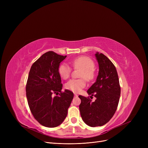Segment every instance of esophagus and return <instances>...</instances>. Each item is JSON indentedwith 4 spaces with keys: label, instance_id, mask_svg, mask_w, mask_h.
<instances>
[{
    "label": "esophagus",
    "instance_id": "34e87169",
    "mask_svg": "<svg viewBox=\"0 0 148 148\" xmlns=\"http://www.w3.org/2000/svg\"><path fill=\"white\" fill-rule=\"evenodd\" d=\"M74 96L75 97H78V95H77L76 94H74Z\"/></svg>",
    "mask_w": 148,
    "mask_h": 148
}]
</instances>
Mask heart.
<instances>
[{
  "label": "heart",
  "instance_id": "obj_1",
  "mask_svg": "<svg viewBox=\"0 0 148 148\" xmlns=\"http://www.w3.org/2000/svg\"><path fill=\"white\" fill-rule=\"evenodd\" d=\"M72 66L76 69H81L79 77L82 79H72L68 81L65 88L74 93H79L86 86V80L92 81L95 77V63L90 58L87 56L78 57L71 61ZM60 76L62 79H66L71 74V69L66 64H62L58 69Z\"/></svg>",
  "mask_w": 148,
  "mask_h": 148
}]
</instances>
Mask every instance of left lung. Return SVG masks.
Returning <instances> with one entry per match:
<instances>
[{"label": "left lung", "instance_id": "obj_1", "mask_svg": "<svg viewBox=\"0 0 148 148\" xmlns=\"http://www.w3.org/2000/svg\"><path fill=\"white\" fill-rule=\"evenodd\" d=\"M99 64V72L96 82L87 92L90 98L94 96L95 101L92 102L89 97L79 95L81 117L88 125L95 127L103 126L109 121L115 113L118 106L121 87L116 69L104 54L97 53Z\"/></svg>", "mask_w": 148, "mask_h": 148}]
</instances>
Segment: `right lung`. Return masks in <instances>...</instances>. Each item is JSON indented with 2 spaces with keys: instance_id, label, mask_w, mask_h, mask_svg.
Returning <instances> with one entry per match:
<instances>
[{
  "instance_id": "add662e5",
  "label": "right lung",
  "mask_w": 148,
  "mask_h": 148,
  "mask_svg": "<svg viewBox=\"0 0 148 148\" xmlns=\"http://www.w3.org/2000/svg\"><path fill=\"white\" fill-rule=\"evenodd\" d=\"M66 57L46 52L32 64L29 73L26 86L28 105L34 118L46 127H56L63 122L74 97L71 90L61 91L58 69ZM53 93L59 95L53 97Z\"/></svg>"
}]
</instances>
